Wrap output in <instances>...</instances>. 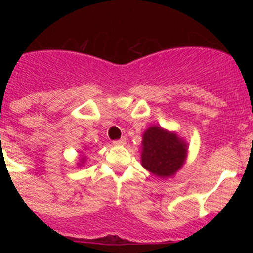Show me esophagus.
Returning a JSON list of instances; mask_svg holds the SVG:
<instances>
[{"label": "esophagus", "mask_w": 253, "mask_h": 253, "mask_svg": "<svg viewBox=\"0 0 253 253\" xmlns=\"http://www.w3.org/2000/svg\"><path fill=\"white\" fill-rule=\"evenodd\" d=\"M125 143H126V139L121 138V139H119V140H115L114 145H124Z\"/></svg>", "instance_id": "34e87169"}]
</instances>
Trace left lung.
<instances>
[{"mask_svg": "<svg viewBox=\"0 0 253 253\" xmlns=\"http://www.w3.org/2000/svg\"><path fill=\"white\" fill-rule=\"evenodd\" d=\"M188 149L187 141L176 132L152 125L143 133L141 165L158 178H171L184 165Z\"/></svg>", "mask_w": 253, "mask_h": 253, "instance_id": "obj_1", "label": "left lung"}]
</instances>
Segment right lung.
I'll use <instances>...</instances> for the list:
<instances>
[{"mask_svg":"<svg viewBox=\"0 0 253 253\" xmlns=\"http://www.w3.org/2000/svg\"><path fill=\"white\" fill-rule=\"evenodd\" d=\"M84 150H85V147H84ZM85 156H84L83 151H81L80 152V157H78V163H77V167H83L84 164H85Z\"/></svg>","mask_w":253,"mask_h":253,"instance_id":"add662e5","label":"right lung"}]
</instances>
